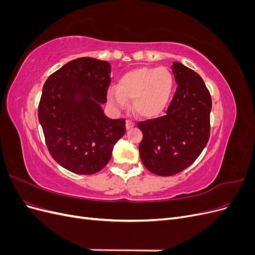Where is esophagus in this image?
<instances>
[{
	"label": "esophagus",
	"instance_id": "1",
	"mask_svg": "<svg viewBox=\"0 0 255 255\" xmlns=\"http://www.w3.org/2000/svg\"><path fill=\"white\" fill-rule=\"evenodd\" d=\"M135 126H136V123H135L134 121H132V120H128V121H127V128H128V129L133 128Z\"/></svg>",
	"mask_w": 255,
	"mask_h": 255
}]
</instances>
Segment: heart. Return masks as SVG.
<instances>
[{"label":"heart","instance_id":"b5f03b06","mask_svg":"<svg viewBox=\"0 0 255 255\" xmlns=\"http://www.w3.org/2000/svg\"><path fill=\"white\" fill-rule=\"evenodd\" d=\"M173 78L166 68H139L123 74L118 87L107 91L109 102L121 109L128 105V99H134V110L142 117H155L170 101Z\"/></svg>","mask_w":255,"mask_h":255}]
</instances>
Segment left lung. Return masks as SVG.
I'll use <instances>...</instances> for the list:
<instances>
[{"label": "left lung", "instance_id": "8db88e82", "mask_svg": "<svg viewBox=\"0 0 255 255\" xmlns=\"http://www.w3.org/2000/svg\"><path fill=\"white\" fill-rule=\"evenodd\" d=\"M177 87L165 116L138 122L144 167L154 174L171 176L188 168L205 148L211 134L212 97L202 78L181 63H173Z\"/></svg>", "mask_w": 255, "mask_h": 255}]
</instances>
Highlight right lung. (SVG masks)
<instances>
[{
  "mask_svg": "<svg viewBox=\"0 0 255 255\" xmlns=\"http://www.w3.org/2000/svg\"><path fill=\"white\" fill-rule=\"evenodd\" d=\"M111 65L92 57L76 58L45 81L38 106L45 144L67 170L95 174L109 164L115 143L126 134V119H110L107 101Z\"/></svg>",
  "mask_w": 255,
  "mask_h": 255,
  "instance_id": "add662e5",
  "label": "right lung"
}]
</instances>
